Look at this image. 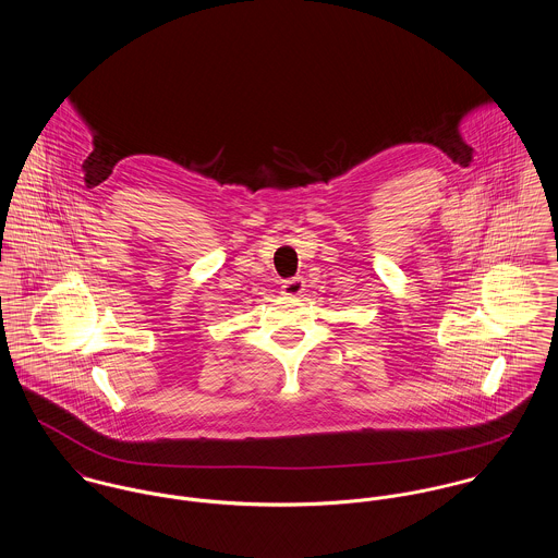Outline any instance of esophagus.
Masks as SVG:
<instances>
[{
  "label": "esophagus",
  "mask_w": 558,
  "mask_h": 558,
  "mask_svg": "<svg viewBox=\"0 0 558 558\" xmlns=\"http://www.w3.org/2000/svg\"><path fill=\"white\" fill-rule=\"evenodd\" d=\"M304 291H306V282H304V278H300V276L289 278V280H284V284H282V295H284V298H298V295H302Z\"/></svg>",
  "instance_id": "obj_1"
}]
</instances>
